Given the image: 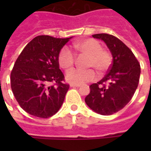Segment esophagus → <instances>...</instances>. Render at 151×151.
<instances>
[{
  "label": "esophagus",
  "instance_id": "obj_1",
  "mask_svg": "<svg viewBox=\"0 0 151 151\" xmlns=\"http://www.w3.org/2000/svg\"><path fill=\"white\" fill-rule=\"evenodd\" d=\"M70 87L72 88H78L80 87L81 85H75V84H70Z\"/></svg>",
  "mask_w": 151,
  "mask_h": 151
}]
</instances>
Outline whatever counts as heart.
<instances>
[{
    "label": "heart",
    "instance_id": "obj_1",
    "mask_svg": "<svg viewBox=\"0 0 151 151\" xmlns=\"http://www.w3.org/2000/svg\"><path fill=\"white\" fill-rule=\"evenodd\" d=\"M73 47L79 53L88 57L85 67L89 69H74L69 71L66 73V78L71 84L81 85L94 80L96 73L93 68L96 70L99 74L105 73L110 69L112 63L111 53L106 49H103L99 41L93 38L81 40L73 44ZM58 62L62 68L68 70L75 63V55L70 49L64 47L59 52Z\"/></svg>",
    "mask_w": 151,
    "mask_h": 151
}]
</instances>
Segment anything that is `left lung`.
Masks as SVG:
<instances>
[{"label": "left lung", "mask_w": 151, "mask_h": 151, "mask_svg": "<svg viewBox=\"0 0 151 151\" xmlns=\"http://www.w3.org/2000/svg\"><path fill=\"white\" fill-rule=\"evenodd\" d=\"M103 40L110 49L113 63L105 77L89 86L85 103L95 112L110 115L125 106L138 87L140 65L130 48L121 40L108 34L92 35Z\"/></svg>", "instance_id": "1"}]
</instances>
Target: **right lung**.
<instances>
[{
  "mask_svg": "<svg viewBox=\"0 0 151 151\" xmlns=\"http://www.w3.org/2000/svg\"><path fill=\"white\" fill-rule=\"evenodd\" d=\"M71 37H34L20 53L11 72V88L18 103L29 114L48 118L63 103L70 85L59 69L58 55Z\"/></svg>",
  "mask_w": 151,
  "mask_h": 151,
  "instance_id": "1",
  "label": "right lung"
}]
</instances>
